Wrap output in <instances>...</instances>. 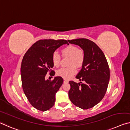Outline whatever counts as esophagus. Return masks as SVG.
Wrapping results in <instances>:
<instances>
[{
    "label": "esophagus",
    "instance_id": "obj_1",
    "mask_svg": "<svg viewBox=\"0 0 130 130\" xmlns=\"http://www.w3.org/2000/svg\"><path fill=\"white\" fill-rule=\"evenodd\" d=\"M68 80H67V79H64L63 80V83H68Z\"/></svg>",
    "mask_w": 130,
    "mask_h": 130
}]
</instances>
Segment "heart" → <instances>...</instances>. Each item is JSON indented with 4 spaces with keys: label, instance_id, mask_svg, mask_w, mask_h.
I'll return each mask as SVG.
<instances>
[{
    "label": "heart",
    "instance_id": "1",
    "mask_svg": "<svg viewBox=\"0 0 130 130\" xmlns=\"http://www.w3.org/2000/svg\"><path fill=\"white\" fill-rule=\"evenodd\" d=\"M63 56L70 58L68 65L67 68H62L58 70L57 75L63 79H69L74 76L77 72V68L81 67L83 65L84 61V54L83 51L78 48L74 45H68L62 48L61 51ZM61 57L56 51L53 53L52 55V62L54 66L58 67L60 63Z\"/></svg>",
    "mask_w": 130,
    "mask_h": 130
}]
</instances>
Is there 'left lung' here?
I'll list each match as a JSON object with an SVG mask.
<instances>
[{
    "instance_id": "1",
    "label": "left lung",
    "mask_w": 130,
    "mask_h": 130,
    "mask_svg": "<svg viewBox=\"0 0 130 130\" xmlns=\"http://www.w3.org/2000/svg\"><path fill=\"white\" fill-rule=\"evenodd\" d=\"M68 41L81 47L84 54L82 68L76 76L83 83L69 82V98L76 106L88 109L98 104L106 93L110 78L108 62L102 51L92 41L84 38Z\"/></svg>"
}]
</instances>
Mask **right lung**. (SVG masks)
Returning a JSON list of instances; mask_svg holds the SVG:
<instances>
[{"instance_id": "add662e5", "label": "right lung", "mask_w": 130, "mask_h": 130, "mask_svg": "<svg viewBox=\"0 0 130 130\" xmlns=\"http://www.w3.org/2000/svg\"><path fill=\"white\" fill-rule=\"evenodd\" d=\"M65 44H68L65 40H40L28 49L22 59L21 67L22 88L30 104L38 110L44 112L54 106L55 94L63 80L60 76H56L51 81L46 79V76L54 67L53 53ZM50 75L54 76L55 72L52 71Z\"/></svg>"}]
</instances>
